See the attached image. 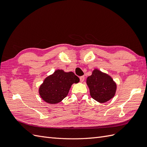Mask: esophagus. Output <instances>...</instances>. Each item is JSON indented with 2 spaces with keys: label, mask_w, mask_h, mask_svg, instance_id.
<instances>
[{
  "label": "esophagus",
  "mask_w": 147,
  "mask_h": 147,
  "mask_svg": "<svg viewBox=\"0 0 147 147\" xmlns=\"http://www.w3.org/2000/svg\"><path fill=\"white\" fill-rule=\"evenodd\" d=\"M80 80L81 82H83L84 80V76L80 77Z\"/></svg>",
  "instance_id": "34e87169"
}]
</instances>
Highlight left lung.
Here are the masks:
<instances>
[{"instance_id": "obj_1", "label": "left lung", "mask_w": 147, "mask_h": 147, "mask_svg": "<svg viewBox=\"0 0 147 147\" xmlns=\"http://www.w3.org/2000/svg\"><path fill=\"white\" fill-rule=\"evenodd\" d=\"M92 99L100 103H104L114 97L117 90V84L110 75L98 69L92 71V75L86 80Z\"/></svg>"}]
</instances>
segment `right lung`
Masks as SVG:
<instances>
[{
	"mask_svg": "<svg viewBox=\"0 0 147 147\" xmlns=\"http://www.w3.org/2000/svg\"><path fill=\"white\" fill-rule=\"evenodd\" d=\"M79 82V78L74 72L56 70L44 80L39 88V94L47 103L57 104L67 96L72 84Z\"/></svg>",
	"mask_w": 147,
	"mask_h": 147,
	"instance_id": "add662e5",
	"label": "right lung"
}]
</instances>
